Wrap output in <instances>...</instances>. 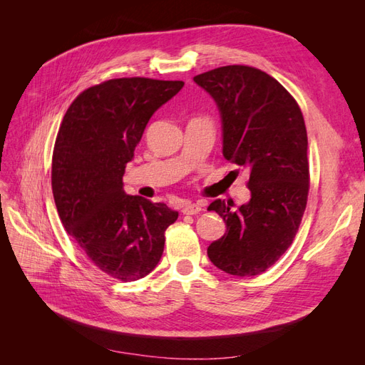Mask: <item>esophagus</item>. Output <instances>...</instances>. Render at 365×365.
I'll return each instance as SVG.
<instances>
[{"mask_svg":"<svg viewBox=\"0 0 365 365\" xmlns=\"http://www.w3.org/2000/svg\"><path fill=\"white\" fill-rule=\"evenodd\" d=\"M202 210V205L200 204V202H184L182 204V210L181 212L184 213V215H196V213H200Z\"/></svg>","mask_w":365,"mask_h":365,"instance_id":"1","label":"esophagus"}]
</instances>
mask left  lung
I'll use <instances>...</instances> for the list:
<instances>
[{"label": "left lung", "instance_id": "left-lung-1", "mask_svg": "<svg viewBox=\"0 0 365 365\" xmlns=\"http://www.w3.org/2000/svg\"><path fill=\"white\" fill-rule=\"evenodd\" d=\"M217 105L224 158L250 170L251 200L208 205L225 235L210 244L215 267L237 277L267 271L292 244L309 193L307 134L300 106L264 71L227 65L193 77Z\"/></svg>", "mask_w": 365, "mask_h": 365}]
</instances>
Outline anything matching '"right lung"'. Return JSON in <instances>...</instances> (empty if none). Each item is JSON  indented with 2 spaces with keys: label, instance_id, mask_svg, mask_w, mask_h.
Listing matches in <instances>:
<instances>
[{
  "label": "right lung",
  "instance_id": "obj_1",
  "mask_svg": "<svg viewBox=\"0 0 365 365\" xmlns=\"http://www.w3.org/2000/svg\"><path fill=\"white\" fill-rule=\"evenodd\" d=\"M182 81L121 77L74 98L53 150L51 189L63 228L96 267L121 282L157 267L178 212L123 190L148 121Z\"/></svg>",
  "mask_w": 365,
  "mask_h": 365
}]
</instances>
